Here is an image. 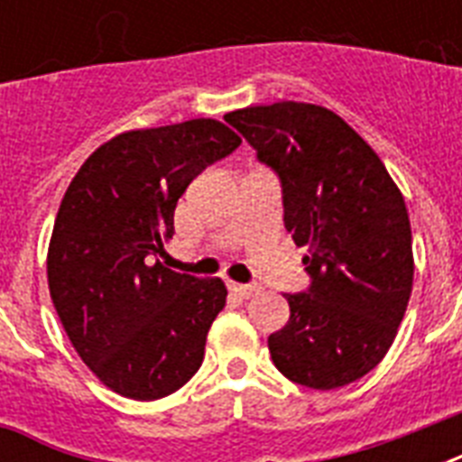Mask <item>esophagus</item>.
<instances>
[{
    "mask_svg": "<svg viewBox=\"0 0 462 462\" xmlns=\"http://www.w3.org/2000/svg\"><path fill=\"white\" fill-rule=\"evenodd\" d=\"M230 290L237 297H242V300H249V297H254L256 292H259L256 285H242V282H230Z\"/></svg>",
    "mask_w": 462,
    "mask_h": 462,
    "instance_id": "esophagus-1",
    "label": "esophagus"
}]
</instances>
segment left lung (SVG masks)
Listing matches in <instances>:
<instances>
[{
  "label": "left lung",
  "mask_w": 462,
  "mask_h": 462,
  "mask_svg": "<svg viewBox=\"0 0 462 462\" xmlns=\"http://www.w3.org/2000/svg\"><path fill=\"white\" fill-rule=\"evenodd\" d=\"M282 181L285 230L307 246L311 288L285 295L268 336L282 376L330 391L386 357L412 295V232L401 189L336 112L282 100L225 115Z\"/></svg>",
  "instance_id": "1"
}]
</instances>
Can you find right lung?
<instances>
[{"mask_svg":"<svg viewBox=\"0 0 462 462\" xmlns=\"http://www.w3.org/2000/svg\"><path fill=\"white\" fill-rule=\"evenodd\" d=\"M239 143L217 119L134 129L96 148L64 191L47 249L50 297L83 365L115 393L158 401L201 366L227 288L155 256L191 180Z\"/></svg>","mask_w":462,"mask_h":462,"instance_id":"1","label":"right lung"}]
</instances>
